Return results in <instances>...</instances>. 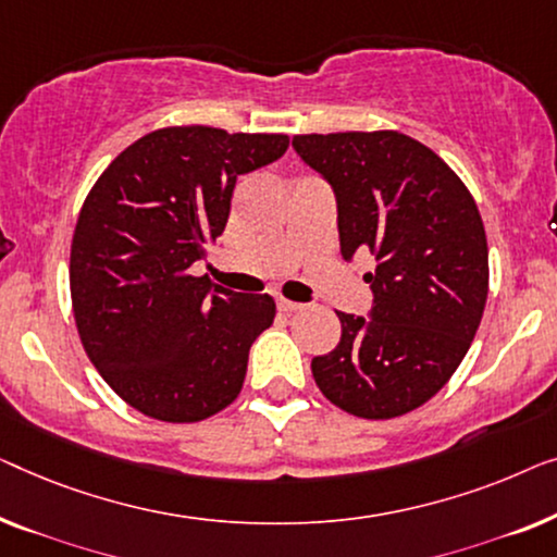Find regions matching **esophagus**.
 Listing matches in <instances>:
<instances>
[{
    "label": "esophagus",
    "instance_id": "esophagus-1",
    "mask_svg": "<svg viewBox=\"0 0 557 557\" xmlns=\"http://www.w3.org/2000/svg\"><path fill=\"white\" fill-rule=\"evenodd\" d=\"M277 308L282 312H297V310H302L305 305L302 302H295V300H287V297H277Z\"/></svg>",
    "mask_w": 557,
    "mask_h": 557
}]
</instances>
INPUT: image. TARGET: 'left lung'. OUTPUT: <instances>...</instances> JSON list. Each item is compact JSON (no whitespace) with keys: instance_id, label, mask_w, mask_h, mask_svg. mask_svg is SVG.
I'll return each mask as SVG.
<instances>
[{"instance_id":"1","label":"left lung","mask_w":557,"mask_h":557,"mask_svg":"<svg viewBox=\"0 0 557 557\" xmlns=\"http://www.w3.org/2000/svg\"><path fill=\"white\" fill-rule=\"evenodd\" d=\"M331 184L343 260L371 252L368 318L338 312L341 343L312 358L327 401L360 419L426 404L467 356L487 302V237L459 176L396 131L295 136Z\"/></svg>"}]
</instances>
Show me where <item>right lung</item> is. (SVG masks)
Wrapping results in <instances>:
<instances>
[{
	"label": "right lung",
	"instance_id": "1",
	"mask_svg": "<svg viewBox=\"0 0 557 557\" xmlns=\"http://www.w3.org/2000/svg\"><path fill=\"white\" fill-rule=\"evenodd\" d=\"M287 146L277 133L161 128L125 148L85 199L70 252L77 333L108 386L146 417L201 421L242 391L275 300L191 268L224 232L237 176Z\"/></svg>",
	"mask_w": 557,
	"mask_h": 557
}]
</instances>
